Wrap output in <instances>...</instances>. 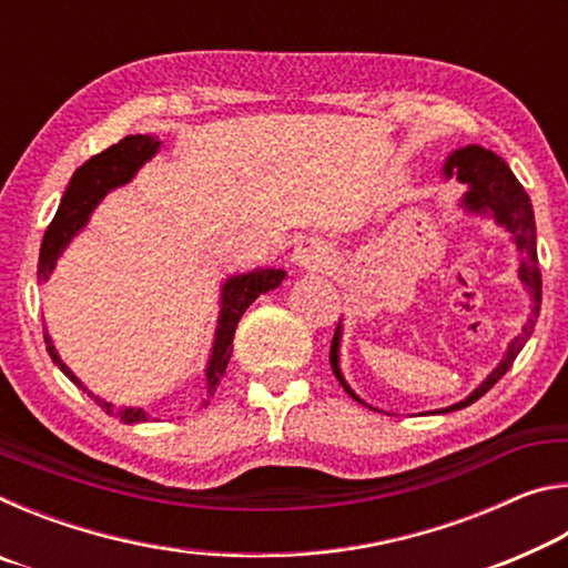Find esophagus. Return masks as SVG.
<instances>
[{
  "instance_id": "1",
  "label": "esophagus",
  "mask_w": 568,
  "mask_h": 568,
  "mask_svg": "<svg viewBox=\"0 0 568 568\" xmlns=\"http://www.w3.org/2000/svg\"><path fill=\"white\" fill-rule=\"evenodd\" d=\"M331 253L328 247L318 240H303L297 243V247L293 250V263L301 267V271H323V267L331 265Z\"/></svg>"
}]
</instances>
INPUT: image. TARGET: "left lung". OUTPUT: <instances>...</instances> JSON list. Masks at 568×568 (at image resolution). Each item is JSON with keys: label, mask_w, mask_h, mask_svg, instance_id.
Listing matches in <instances>:
<instances>
[{"label": "left lung", "mask_w": 568, "mask_h": 568, "mask_svg": "<svg viewBox=\"0 0 568 568\" xmlns=\"http://www.w3.org/2000/svg\"><path fill=\"white\" fill-rule=\"evenodd\" d=\"M444 175L458 178V182L468 185V192L464 195V200H460V205H464L468 213L494 215L496 223L511 233L516 250L521 253L518 281H521L526 291L531 293L534 307H531V318L526 321L521 333H518L516 338L508 343V351L504 353L501 363H498L496 368L488 373V378L464 400H458L448 408H440L436 413H450V410L466 408V406H470V403L484 396V393L491 390L496 383L504 378V373L511 368L516 355L521 353L526 341L531 338L534 323L538 318V307H541V271H538V257H536L534 207H531V200H528V195H526V190L521 187V182L516 180L514 172L508 170L506 162L498 158L496 152L480 148V145H468V148L450 152L446 165H444ZM341 331H343V325L338 323V328H335V335H333V343H331V365H333L335 378L341 381V386L348 390L355 400H361L351 390V386L345 383L343 373H341Z\"/></svg>", "instance_id": "8db88e82"}]
</instances>
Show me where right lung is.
Segmentation results:
<instances>
[{
  "label": "right lung",
  "mask_w": 568,
  "mask_h": 568,
  "mask_svg": "<svg viewBox=\"0 0 568 568\" xmlns=\"http://www.w3.org/2000/svg\"><path fill=\"white\" fill-rule=\"evenodd\" d=\"M160 148V142L150 134H128V138L120 140L118 145L108 148L100 155L90 158L84 165L74 172L70 185H67L62 203L57 207V213L52 217L50 227H47L42 247H40V265H37V275L44 283L47 277L52 275L57 261L64 253V247L72 243V237L80 233V230L88 225V220L92 215V210L100 205V200L108 195L110 190L128 185V182L134 178L145 162L155 155ZM285 271H273V267H257L253 273H243V275H233L227 277L223 285V293H220V315H217V331H215V343H213V353H210L207 368H205V378H207V393L213 396L220 378L225 376L227 361L233 355V335L237 328V321L243 318V313L250 307V303L255 301L257 295H263L267 291H273L283 283ZM44 345L47 353L52 355V361L60 365V371L70 378L77 388H82L90 398L102 410H108L110 416H118L124 423H145L150 416L142 408H120L114 410L112 403L102 400L100 396H94L88 388L82 386V381L74 376V373L67 368V365L60 361L57 355L52 338L44 333Z\"/></svg>",
  "instance_id": "obj_1"
}]
</instances>
